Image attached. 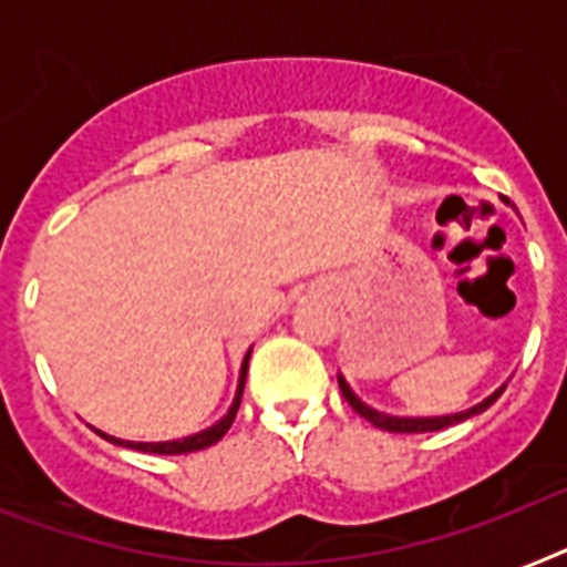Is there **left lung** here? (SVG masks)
Listing matches in <instances>:
<instances>
[{
	"label": "left lung",
	"instance_id": "obj_1",
	"mask_svg": "<svg viewBox=\"0 0 567 567\" xmlns=\"http://www.w3.org/2000/svg\"><path fill=\"white\" fill-rule=\"evenodd\" d=\"M339 388H341V394H344V400L350 402V409L357 411L359 417H364L371 425L382 429V432L420 434V432H441V429H449V425L463 423V420L475 417V414H484V411L489 409V405H493V402L504 394V388H507V382H504L502 388H495L493 394L484 396V400H481V402H475L472 409L455 411V414H437V417H396V414H385V411L371 409L368 402H362L357 394H353V388L348 385V379L341 377V373H339Z\"/></svg>",
	"mask_w": 567,
	"mask_h": 567
}]
</instances>
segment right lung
<instances>
[{"label":"right lung","instance_id":"1","mask_svg":"<svg viewBox=\"0 0 567 567\" xmlns=\"http://www.w3.org/2000/svg\"><path fill=\"white\" fill-rule=\"evenodd\" d=\"M249 357H251V348L246 350V357H243V364H240V377H237V391H234V400L231 405H228V411L223 414V417L217 420V423H210L208 429H203V432H194V434H185V437H176V441H121V437H112V434L101 432V429H95L104 441L115 443V446H124V449H138V452H153V455H185V452H199V449H208L214 446V443L223 437V434L231 429L234 417H237V409H240V400H243V388H246V371H249Z\"/></svg>","mask_w":567,"mask_h":567}]
</instances>
